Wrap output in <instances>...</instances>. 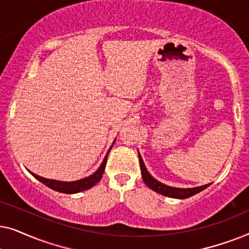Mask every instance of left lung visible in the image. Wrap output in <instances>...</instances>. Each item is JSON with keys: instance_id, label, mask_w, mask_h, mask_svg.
<instances>
[{"instance_id": "left-lung-1", "label": "left lung", "mask_w": 249, "mask_h": 249, "mask_svg": "<svg viewBox=\"0 0 249 249\" xmlns=\"http://www.w3.org/2000/svg\"><path fill=\"white\" fill-rule=\"evenodd\" d=\"M138 158H139V163H141L142 177V180H144V182L152 190L161 194V195L172 197V198L185 199V198H188V197H190V196L196 195V194H198L199 192H202V190H204L210 186V183L209 185H204L200 187H195V188H175V187L166 186V185H164V183L158 181V180H156L155 178H153V177L149 175L147 169H146V166L144 164V161H142L141 154H138Z\"/></svg>"}]
</instances>
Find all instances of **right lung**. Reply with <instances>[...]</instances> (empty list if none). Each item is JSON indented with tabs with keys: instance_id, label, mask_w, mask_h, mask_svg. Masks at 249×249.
<instances>
[{
	"instance_id": "obj_1",
	"label": "right lung",
	"mask_w": 249,
	"mask_h": 249,
	"mask_svg": "<svg viewBox=\"0 0 249 249\" xmlns=\"http://www.w3.org/2000/svg\"><path fill=\"white\" fill-rule=\"evenodd\" d=\"M113 144H114V142H113ZM112 146H113V145H112ZM112 146H111V148H112ZM110 149H108L107 154L105 155L103 162H102L101 166L98 168L96 172L93 173V175L89 176V177H87V178L76 180V181H68V182L59 181V180H52V179L43 178V177L37 176L33 172H30V173H32V175L35 177V178L38 180V181L44 183V185L47 186L51 189L56 190V192L64 193V194H76V193L84 192V190H87V189L91 188V187L96 185V183L101 180L102 176H103V173H104L105 165H107V160L108 153H110Z\"/></svg>"
}]
</instances>
